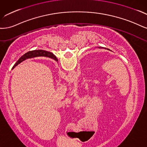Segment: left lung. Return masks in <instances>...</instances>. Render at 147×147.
Wrapping results in <instances>:
<instances>
[{
    "label": "left lung",
    "mask_w": 147,
    "mask_h": 147,
    "mask_svg": "<svg viewBox=\"0 0 147 147\" xmlns=\"http://www.w3.org/2000/svg\"><path fill=\"white\" fill-rule=\"evenodd\" d=\"M108 50H109V49H108ZM57 61H58V59H57Z\"/></svg>",
    "instance_id": "obj_1"
}]
</instances>
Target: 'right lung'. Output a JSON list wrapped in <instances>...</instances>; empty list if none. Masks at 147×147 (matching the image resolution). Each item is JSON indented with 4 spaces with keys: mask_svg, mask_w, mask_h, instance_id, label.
I'll use <instances>...</instances> for the list:
<instances>
[{
    "mask_svg": "<svg viewBox=\"0 0 147 147\" xmlns=\"http://www.w3.org/2000/svg\"><path fill=\"white\" fill-rule=\"evenodd\" d=\"M39 56H44V57H48L51 58L55 61H57V57L53 54L50 53V52L44 51V50H34V51H31L28 52V53H26L25 54H24L22 57L20 58L17 62L15 63V65L13 66V67L12 69H13L15 67L20 64L21 62H22V61L25 60L27 59H30V58H34L36 57H39Z\"/></svg>",
    "mask_w": 147,
    "mask_h": 147,
    "instance_id": "add662e5",
    "label": "right lung"
}]
</instances>
